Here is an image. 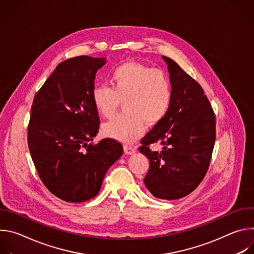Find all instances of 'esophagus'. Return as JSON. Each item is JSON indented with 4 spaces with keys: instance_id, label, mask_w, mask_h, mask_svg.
<instances>
[{
    "instance_id": "obj_1",
    "label": "esophagus",
    "mask_w": 254,
    "mask_h": 254,
    "mask_svg": "<svg viewBox=\"0 0 254 254\" xmlns=\"http://www.w3.org/2000/svg\"><path fill=\"white\" fill-rule=\"evenodd\" d=\"M124 151L127 155H132L135 153V148L130 147V146H125L124 147Z\"/></svg>"
}]
</instances>
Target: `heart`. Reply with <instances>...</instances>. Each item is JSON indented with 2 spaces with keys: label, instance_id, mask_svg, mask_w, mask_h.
<instances>
[{
  "label": "heart",
  "instance_id": "heart-1",
  "mask_svg": "<svg viewBox=\"0 0 254 254\" xmlns=\"http://www.w3.org/2000/svg\"><path fill=\"white\" fill-rule=\"evenodd\" d=\"M111 87L92 89L91 99L96 112L112 118L123 100L126 111L102 127L105 136L131 143L149 126L159 124L168 114L172 103V85L163 71L136 62H126L110 74Z\"/></svg>",
  "mask_w": 254,
  "mask_h": 254
}]
</instances>
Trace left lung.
Segmentation results:
<instances>
[{
	"instance_id": "left-lung-1",
	"label": "left lung",
	"mask_w": 254,
	"mask_h": 254,
	"mask_svg": "<svg viewBox=\"0 0 254 254\" xmlns=\"http://www.w3.org/2000/svg\"><path fill=\"white\" fill-rule=\"evenodd\" d=\"M168 65L172 103L166 117L141 140L139 152L150 161L143 179L151 194L176 200L193 192L204 179L215 143V115L202 87L174 60L162 56ZM160 141L161 153L147 146Z\"/></svg>"
}]
</instances>
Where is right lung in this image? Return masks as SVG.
<instances>
[{
	"instance_id": "add662e5",
	"label": "right lung",
	"mask_w": 254,
	"mask_h": 254,
	"mask_svg": "<svg viewBox=\"0 0 254 254\" xmlns=\"http://www.w3.org/2000/svg\"><path fill=\"white\" fill-rule=\"evenodd\" d=\"M105 58L77 56L57 65L36 93L28 127V146L46 188L56 197L81 203L95 197L107 172L123 155L112 138L88 144L99 118L91 93Z\"/></svg>"
}]
</instances>
